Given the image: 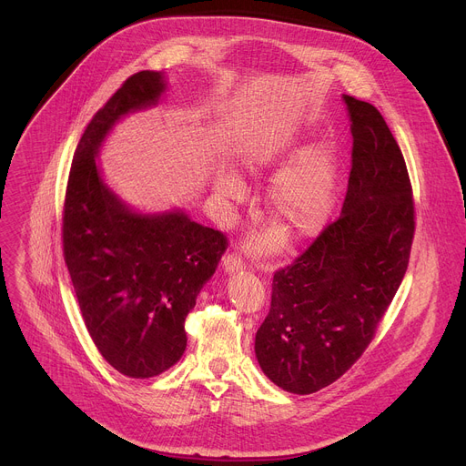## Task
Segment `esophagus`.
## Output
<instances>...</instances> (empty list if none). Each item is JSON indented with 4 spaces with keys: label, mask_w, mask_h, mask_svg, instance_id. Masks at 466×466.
Returning a JSON list of instances; mask_svg holds the SVG:
<instances>
[{
    "label": "esophagus",
    "mask_w": 466,
    "mask_h": 466,
    "mask_svg": "<svg viewBox=\"0 0 466 466\" xmlns=\"http://www.w3.org/2000/svg\"><path fill=\"white\" fill-rule=\"evenodd\" d=\"M223 268H225V271H228V273L241 271V269H245V259H243L239 254L230 252V254H227V256L223 258Z\"/></svg>",
    "instance_id": "34e87169"
}]
</instances>
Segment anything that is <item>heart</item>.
Returning a JSON list of instances; mask_svg holds the SVG:
<instances>
[{"instance_id":"obj_1","label":"heart","mask_w":466,"mask_h":466,"mask_svg":"<svg viewBox=\"0 0 466 466\" xmlns=\"http://www.w3.org/2000/svg\"><path fill=\"white\" fill-rule=\"evenodd\" d=\"M336 155L328 146L306 149L289 167L275 180L269 205L273 216L286 227L291 236L302 238L317 232L334 205L336 193ZM223 195H238L239 182L227 177L219 186ZM268 247L269 241H259Z\"/></svg>"}]
</instances>
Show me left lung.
I'll return each instance as SVG.
<instances>
[{
    "mask_svg": "<svg viewBox=\"0 0 466 466\" xmlns=\"http://www.w3.org/2000/svg\"><path fill=\"white\" fill-rule=\"evenodd\" d=\"M352 162L341 216L273 277L256 358L288 392L339 380L367 350L406 275L415 201L404 155L370 103L345 96Z\"/></svg>",
    "mask_w": 466,
    "mask_h": 466,
    "instance_id": "8db88e82",
    "label": "left lung"
}]
</instances>
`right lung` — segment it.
I'll list each match as a JSON object with an SVG mask.
<instances>
[{
    "label": "right lung",
    "mask_w": 466,
    "mask_h": 466,
    "mask_svg": "<svg viewBox=\"0 0 466 466\" xmlns=\"http://www.w3.org/2000/svg\"><path fill=\"white\" fill-rule=\"evenodd\" d=\"M164 92L158 72L130 76L79 140L62 208V250L88 334L128 378H153L186 350L184 320L228 247L182 212L138 216L103 184L96 153L127 112Z\"/></svg>",
    "instance_id": "add662e5"
}]
</instances>
